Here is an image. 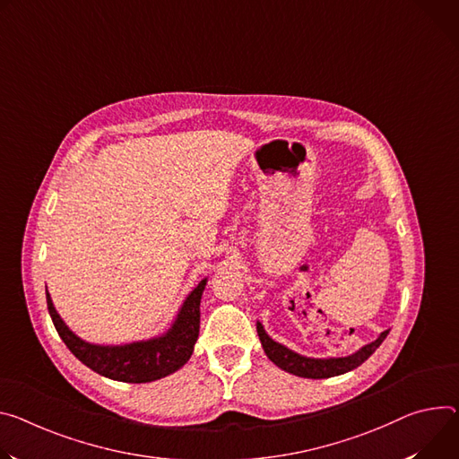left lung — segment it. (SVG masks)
<instances>
[{"instance_id":"left-lung-1","label":"left lung","mask_w":459,"mask_h":459,"mask_svg":"<svg viewBox=\"0 0 459 459\" xmlns=\"http://www.w3.org/2000/svg\"><path fill=\"white\" fill-rule=\"evenodd\" d=\"M256 329H258V337L262 342V348L265 351V355L281 369H285L287 373L299 375V377H306V379H327V377H337V375L348 373L351 369H355L357 366H360L375 350H377L383 341L388 337L390 329L383 331L381 335L375 339L373 342L362 346L360 350H357L355 353L348 355V357H329V359H315V357H304L293 350H289L287 346L273 341L262 322H256Z\"/></svg>"}]
</instances>
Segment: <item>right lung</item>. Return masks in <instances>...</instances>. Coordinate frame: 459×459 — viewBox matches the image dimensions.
<instances>
[{
    "label": "right lung",
    "instance_id": "obj_1",
    "mask_svg": "<svg viewBox=\"0 0 459 459\" xmlns=\"http://www.w3.org/2000/svg\"><path fill=\"white\" fill-rule=\"evenodd\" d=\"M206 280H201L190 290L169 331L130 344L104 346L82 341L62 320L49 293H46L48 309L60 339L82 364L113 381L152 383L178 371L192 357L199 335V304Z\"/></svg>",
    "mask_w": 459,
    "mask_h": 459
}]
</instances>
